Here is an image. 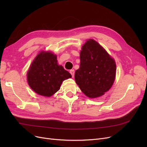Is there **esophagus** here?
<instances>
[{"instance_id": "34e87169", "label": "esophagus", "mask_w": 147, "mask_h": 147, "mask_svg": "<svg viewBox=\"0 0 147 147\" xmlns=\"http://www.w3.org/2000/svg\"><path fill=\"white\" fill-rule=\"evenodd\" d=\"M69 73H70V74H71L72 77L73 78L74 76V69H71V70L69 71Z\"/></svg>"}]
</instances>
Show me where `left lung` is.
I'll return each instance as SVG.
<instances>
[{
  "instance_id": "1",
  "label": "left lung",
  "mask_w": 147,
  "mask_h": 147,
  "mask_svg": "<svg viewBox=\"0 0 147 147\" xmlns=\"http://www.w3.org/2000/svg\"><path fill=\"white\" fill-rule=\"evenodd\" d=\"M80 67L75 72L76 83L90 98L101 96L114 83L116 73L114 59L94 39L82 47Z\"/></svg>"
}]
</instances>
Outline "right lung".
Instances as JSON below:
<instances>
[{
	"label": "right lung",
	"instance_id": "obj_1",
	"mask_svg": "<svg viewBox=\"0 0 147 147\" xmlns=\"http://www.w3.org/2000/svg\"><path fill=\"white\" fill-rule=\"evenodd\" d=\"M57 55L41 51L31 64L27 71L28 85L37 94L51 96L59 90L62 82L71 75L58 64Z\"/></svg>",
	"mask_w": 147,
	"mask_h": 147
}]
</instances>
